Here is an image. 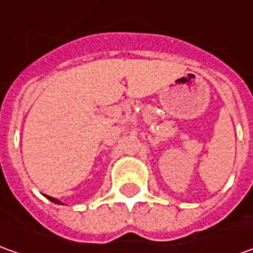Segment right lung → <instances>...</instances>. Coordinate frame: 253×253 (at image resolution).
<instances>
[{
  "instance_id": "right-lung-1",
  "label": "right lung",
  "mask_w": 253,
  "mask_h": 253,
  "mask_svg": "<svg viewBox=\"0 0 253 253\" xmlns=\"http://www.w3.org/2000/svg\"><path fill=\"white\" fill-rule=\"evenodd\" d=\"M46 197H47V199L50 200V201H52V203H54V204H63V203H62V201H60V200L53 199V197H49V196H46Z\"/></svg>"
}]
</instances>
